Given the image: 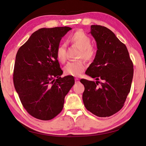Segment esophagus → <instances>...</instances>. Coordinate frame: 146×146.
<instances>
[{
	"label": "esophagus",
	"instance_id": "34e87169",
	"mask_svg": "<svg viewBox=\"0 0 146 146\" xmlns=\"http://www.w3.org/2000/svg\"><path fill=\"white\" fill-rule=\"evenodd\" d=\"M75 82H76V83H79V82H80V81H79V79L78 78H76V79H75Z\"/></svg>",
	"mask_w": 146,
	"mask_h": 146
}]
</instances>
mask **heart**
I'll return each instance as SVG.
<instances>
[{
  "mask_svg": "<svg viewBox=\"0 0 146 146\" xmlns=\"http://www.w3.org/2000/svg\"><path fill=\"white\" fill-rule=\"evenodd\" d=\"M68 42L80 48L78 55V58H83L88 61H91L95 58L97 54L96 48L91 45V38L82 31L78 30L72 33L68 38ZM56 56L59 62L62 63L65 62L67 58L65 44H61L58 47ZM86 67V63L83 60L70 61L65 66L64 72L68 76L77 77L85 70Z\"/></svg>",
  "mask_w": 146,
  "mask_h": 146,
  "instance_id": "1",
  "label": "heart"
}]
</instances>
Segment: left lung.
I'll return each mask as SVG.
<instances>
[{
	"instance_id": "obj_1",
	"label": "left lung",
	"mask_w": 146,
	"mask_h": 146,
	"mask_svg": "<svg viewBox=\"0 0 146 146\" xmlns=\"http://www.w3.org/2000/svg\"><path fill=\"white\" fill-rule=\"evenodd\" d=\"M90 33L95 39L98 50L85 74L97 81L81 79L85 86L83 101L85 108L94 115L109 117L124 105L130 91L133 64L125 45L112 31L92 25Z\"/></svg>"
}]
</instances>
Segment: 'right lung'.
Returning a JSON list of instances; mask_svg holds the SVG:
<instances>
[{
    "instance_id": "right-lung-1",
    "label": "right lung",
    "mask_w": 146,
    "mask_h": 146,
    "mask_svg": "<svg viewBox=\"0 0 146 146\" xmlns=\"http://www.w3.org/2000/svg\"><path fill=\"white\" fill-rule=\"evenodd\" d=\"M69 27L42 28L35 32L17 52L13 83L24 108L43 121L63 110L66 95L75 83L73 76L61 78L56 51Z\"/></svg>"
}]
</instances>
